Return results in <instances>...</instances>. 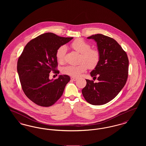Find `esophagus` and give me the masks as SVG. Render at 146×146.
Here are the masks:
<instances>
[{"instance_id": "34e87169", "label": "esophagus", "mask_w": 146, "mask_h": 146, "mask_svg": "<svg viewBox=\"0 0 146 146\" xmlns=\"http://www.w3.org/2000/svg\"><path fill=\"white\" fill-rule=\"evenodd\" d=\"M70 79H71L72 80H73V81H76V80H77V78H74V77H71V78H70Z\"/></svg>"}]
</instances>
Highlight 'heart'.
<instances>
[{
  "instance_id": "heart-1",
  "label": "heart",
  "mask_w": 146,
  "mask_h": 146,
  "mask_svg": "<svg viewBox=\"0 0 146 146\" xmlns=\"http://www.w3.org/2000/svg\"><path fill=\"white\" fill-rule=\"evenodd\" d=\"M70 46L74 50L80 54V62L78 65H68L63 68V74L78 77L89 67L90 69L95 68L100 60V53L96 49L90 48V45L82 39H76L72 42ZM67 51L66 45H61L57 49L56 57L58 62L64 61Z\"/></svg>"
}]
</instances>
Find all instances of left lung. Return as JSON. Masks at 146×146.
I'll use <instances>...</instances> for the list:
<instances>
[{"mask_svg":"<svg viewBox=\"0 0 146 146\" xmlns=\"http://www.w3.org/2000/svg\"><path fill=\"white\" fill-rule=\"evenodd\" d=\"M97 42L100 60L91 76L98 83L86 79L82 90L85 100L93 105H102L117 96L125 86L128 76L129 60L125 51L116 40L106 35L97 34L88 37Z\"/></svg>","mask_w":146,"mask_h":146,"instance_id":"8db88e82","label":"left lung"}]
</instances>
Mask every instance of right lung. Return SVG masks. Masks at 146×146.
Returning a JSON list of instances; mask_svg holds the SVG:
<instances>
[{"label": "right lung", "instance_id": "obj_1", "mask_svg": "<svg viewBox=\"0 0 146 146\" xmlns=\"http://www.w3.org/2000/svg\"><path fill=\"white\" fill-rule=\"evenodd\" d=\"M73 38L46 33L31 40L25 46L18 59L17 70L25 94L35 104L49 107L62 95L70 81V76L60 75L57 79L50 80L49 75L51 71L55 74L60 72L56 70L57 49Z\"/></svg>", "mask_w": 146, "mask_h": 146}]
</instances>
